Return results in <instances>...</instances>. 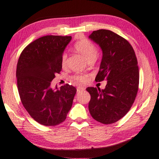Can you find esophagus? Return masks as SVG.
Wrapping results in <instances>:
<instances>
[{
    "instance_id": "1",
    "label": "esophagus",
    "mask_w": 159,
    "mask_h": 159,
    "mask_svg": "<svg viewBox=\"0 0 159 159\" xmlns=\"http://www.w3.org/2000/svg\"><path fill=\"white\" fill-rule=\"evenodd\" d=\"M85 89V87H78L77 88V91L78 92H83Z\"/></svg>"
}]
</instances>
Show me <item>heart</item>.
Instances as JSON below:
<instances>
[{"mask_svg":"<svg viewBox=\"0 0 159 159\" xmlns=\"http://www.w3.org/2000/svg\"><path fill=\"white\" fill-rule=\"evenodd\" d=\"M74 48L75 50L84 56L89 62H92L97 58L98 54V49L94 43L88 39H82L77 41L75 43ZM67 53H64L62 56L61 58V65L65 67L67 63ZM89 76L88 75L84 73H75L72 76V80L74 82L80 83L83 84L88 80Z\"/></svg>","mask_w":159,"mask_h":159,"instance_id":"b5f03b06","label":"heart"}]
</instances>
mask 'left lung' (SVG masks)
<instances>
[{
  "label": "left lung",
  "mask_w": 159,
  "mask_h": 159,
  "mask_svg": "<svg viewBox=\"0 0 159 159\" xmlns=\"http://www.w3.org/2000/svg\"><path fill=\"white\" fill-rule=\"evenodd\" d=\"M89 37L103 51L95 81L107 80L104 89L87 88L91 96L89 111L97 121L112 124L126 115L137 97L139 81L137 59L131 44L112 31H93Z\"/></svg>",
  "instance_id": "1"
}]
</instances>
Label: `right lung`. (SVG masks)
<instances>
[{"label":"right lung","instance_id":"obj_1","mask_svg":"<svg viewBox=\"0 0 159 159\" xmlns=\"http://www.w3.org/2000/svg\"><path fill=\"white\" fill-rule=\"evenodd\" d=\"M72 37L47 35L27 45L18 59L17 89L30 116L44 126H56L66 119L77 89L66 84L53 90L51 82L62 70L61 58Z\"/></svg>","mask_w":159,"mask_h":159}]
</instances>
